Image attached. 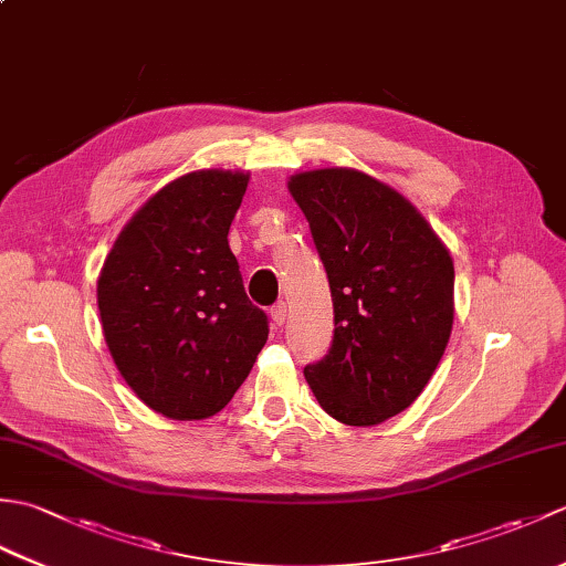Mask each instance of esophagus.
Wrapping results in <instances>:
<instances>
[{"mask_svg":"<svg viewBox=\"0 0 566 566\" xmlns=\"http://www.w3.org/2000/svg\"><path fill=\"white\" fill-rule=\"evenodd\" d=\"M270 316H272V321H274V326H282L284 318H286V304H284V302L274 304V306L270 308Z\"/></svg>","mask_w":566,"mask_h":566,"instance_id":"34e87169","label":"esophagus"}]
</instances>
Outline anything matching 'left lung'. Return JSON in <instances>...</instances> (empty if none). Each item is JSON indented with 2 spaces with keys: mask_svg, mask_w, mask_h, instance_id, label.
<instances>
[{
  "mask_svg": "<svg viewBox=\"0 0 566 566\" xmlns=\"http://www.w3.org/2000/svg\"><path fill=\"white\" fill-rule=\"evenodd\" d=\"M304 211L333 296L328 355L304 367L321 408L379 426L426 389L454 318L450 250L411 201L350 167L298 172Z\"/></svg>",
  "mask_w": 566,
  "mask_h": 566,
  "instance_id": "left-lung-1",
  "label": "left lung"
}]
</instances>
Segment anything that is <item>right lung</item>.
<instances>
[{
    "label": "right lung",
    "instance_id": "obj_1",
    "mask_svg": "<svg viewBox=\"0 0 566 566\" xmlns=\"http://www.w3.org/2000/svg\"><path fill=\"white\" fill-rule=\"evenodd\" d=\"M248 179L231 170L177 177L134 213L104 260V340L128 387L165 418L219 413L268 343V316L250 304L228 248Z\"/></svg>",
    "mask_w": 566,
    "mask_h": 566
}]
</instances>
